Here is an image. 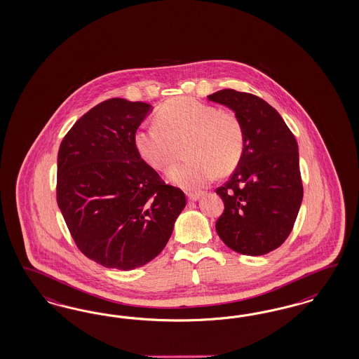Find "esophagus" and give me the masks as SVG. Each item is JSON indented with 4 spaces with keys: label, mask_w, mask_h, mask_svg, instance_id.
Wrapping results in <instances>:
<instances>
[{
    "label": "esophagus",
    "mask_w": 359,
    "mask_h": 359,
    "mask_svg": "<svg viewBox=\"0 0 359 359\" xmlns=\"http://www.w3.org/2000/svg\"><path fill=\"white\" fill-rule=\"evenodd\" d=\"M201 192H188L187 196H188V198L191 200V201H196V200H198L200 197H201Z\"/></svg>",
    "instance_id": "34e87169"
}]
</instances>
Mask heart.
<instances>
[{
  "label": "heart",
  "mask_w": 359,
  "mask_h": 359,
  "mask_svg": "<svg viewBox=\"0 0 359 359\" xmlns=\"http://www.w3.org/2000/svg\"><path fill=\"white\" fill-rule=\"evenodd\" d=\"M156 125L134 133V146L142 159L159 171L168 170L185 144L187 159L168 177L189 191L210 184L217 174H231L245 152V129L234 111L177 97L165 101L155 116Z\"/></svg>",
  "instance_id": "1"
}]
</instances>
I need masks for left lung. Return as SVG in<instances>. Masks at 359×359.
Listing matches in <instances>:
<instances>
[{
  "mask_svg": "<svg viewBox=\"0 0 359 359\" xmlns=\"http://www.w3.org/2000/svg\"><path fill=\"white\" fill-rule=\"evenodd\" d=\"M208 98L234 110L245 129L242 161L216 189L225 205L217 234L239 254H267L288 238L303 201L297 142L280 114L255 95L222 89Z\"/></svg>",
  "mask_w": 359,
  "mask_h": 359,
  "instance_id": "obj_1",
  "label": "left lung"
}]
</instances>
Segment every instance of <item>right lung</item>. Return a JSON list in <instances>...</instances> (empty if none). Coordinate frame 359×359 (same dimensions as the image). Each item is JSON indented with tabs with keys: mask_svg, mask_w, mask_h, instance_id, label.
<instances>
[{
	"mask_svg": "<svg viewBox=\"0 0 359 359\" xmlns=\"http://www.w3.org/2000/svg\"><path fill=\"white\" fill-rule=\"evenodd\" d=\"M150 105L109 98L75 122L57 152L56 201L81 251L107 269L129 271L161 254L184 209L134 146Z\"/></svg>",
	"mask_w": 359,
	"mask_h": 359,
	"instance_id": "add662e5",
	"label": "right lung"
}]
</instances>
